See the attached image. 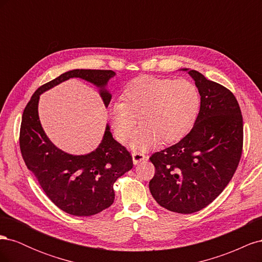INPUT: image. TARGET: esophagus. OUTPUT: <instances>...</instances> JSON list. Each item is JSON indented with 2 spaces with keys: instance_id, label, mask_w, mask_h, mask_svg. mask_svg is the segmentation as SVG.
I'll list each match as a JSON object with an SVG mask.
<instances>
[{
  "instance_id": "1",
  "label": "esophagus",
  "mask_w": 262,
  "mask_h": 262,
  "mask_svg": "<svg viewBox=\"0 0 262 262\" xmlns=\"http://www.w3.org/2000/svg\"><path fill=\"white\" fill-rule=\"evenodd\" d=\"M132 158H133V164L138 165L141 162H143L146 160V156L143 153H139V152H133L132 153Z\"/></svg>"
}]
</instances>
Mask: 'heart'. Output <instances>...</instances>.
<instances>
[{"mask_svg":"<svg viewBox=\"0 0 262 262\" xmlns=\"http://www.w3.org/2000/svg\"><path fill=\"white\" fill-rule=\"evenodd\" d=\"M200 102L199 91L188 80L141 76L126 85L123 101L113 102L109 117L122 142L131 137L140 118L143 124L132 147L144 150L160 140L170 143L184 137L199 114Z\"/></svg>","mask_w":262,"mask_h":262,"instance_id":"obj_1","label":"heart"}]
</instances>
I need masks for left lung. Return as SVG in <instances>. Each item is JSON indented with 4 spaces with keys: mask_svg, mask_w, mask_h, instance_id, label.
<instances>
[{
    "mask_svg": "<svg viewBox=\"0 0 262 262\" xmlns=\"http://www.w3.org/2000/svg\"><path fill=\"white\" fill-rule=\"evenodd\" d=\"M201 96L193 128L178 143L149 157V191L161 207L190 214L209 205L231 181L243 150V116L233 93L194 70Z\"/></svg>",
    "mask_w": 262,
    "mask_h": 262,
    "instance_id": "1",
    "label": "left lung"
}]
</instances>
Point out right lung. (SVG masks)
Here are the masks:
<instances>
[{
  "mask_svg": "<svg viewBox=\"0 0 262 262\" xmlns=\"http://www.w3.org/2000/svg\"><path fill=\"white\" fill-rule=\"evenodd\" d=\"M115 75L112 70L68 71L39 87L23 113L19 146L24 162L47 196L71 215L90 216L109 208L115 200V182L132 168V156L113 138L108 124L100 144L93 152L85 155L63 152L42 129L38 115L39 96L69 78L78 77L97 86L108 107L112 94L106 86Z\"/></svg>",
  "mask_w": 262,
  "mask_h": 262,
  "instance_id": "obj_1",
  "label": "right lung"
}]
</instances>
